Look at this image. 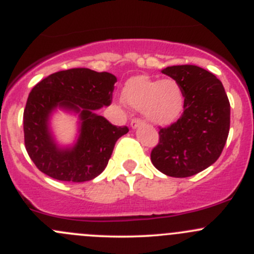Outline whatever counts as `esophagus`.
<instances>
[{
  "mask_svg": "<svg viewBox=\"0 0 254 254\" xmlns=\"http://www.w3.org/2000/svg\"><path fill=\"white\" fill-rule=\"evenodd\" d=\"M141 125H142V122L140 119H132L131 123H130L131 129H137V127H140Z\"/></svg>",
  "mask_w": 254,
  "mask_h": 254,
  "instance_id": "1",
  "label": "esophagus"
}]
</instances>
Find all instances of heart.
Masks as SVG:
<instances>
[{
  "label": "heart",
  "mask_w": 254,
  "mask_h": 254,
  "mask_svg": "<svg viewBox=\"0 0 254 254\" xmlns=\"http://www.w3.org/2000/svg\"><path fill=\"white\" fill-rule=\"evenodd\" d=\"M123 99L132 109L142 112L146 120L157 127L173 124L184 108L183 91L173 78L135 76L125 84Z\"/></svg>",
  "instance_id": "1"
}]
</instances>
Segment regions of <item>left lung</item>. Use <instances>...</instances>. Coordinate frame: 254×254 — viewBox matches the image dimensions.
<instances>
[{
    "label": "left lung",
    "mask_w": 254,
    "mask_h": 254,
    "mask_svg": "<svg viewBox=\"0 0 254 254\" xmlns=\"http://www.w3.org/2000/svg\"><path fill=\"white\" fill-rule=\"evenodd\" d=\"M162 73L176 79L184 94V112L160 130L151 162L163 175L186 178L220 157L230 130V102L221 81L195 65L170 66Z\"/></svg>",
    "instance_id": "obj_1"
}]
</instances>
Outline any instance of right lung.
<instances>
[{"label": "right lung", "mask_w": 254, "mask_h": 254, "mask_svg": "<svg viewBox=\"0 0 254 254\" xmlns=\"http://www.w3.org/2000/svg\"><path fill=\"white\" fill-rule=\"evenodd\" d=\"M115 82L117 77L109 72L70 68L35 84L25 104L23 127L28 155L43 173L78 183L103 172L117 140L129 131L97 114L111 106ZM59 110L78 118L71 144H60L53 132L51 122Z\"/></svg>", "instance_id": "right-lung-1"}]
</instances>
